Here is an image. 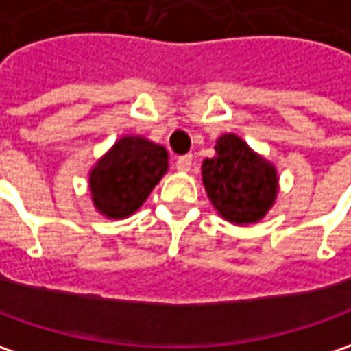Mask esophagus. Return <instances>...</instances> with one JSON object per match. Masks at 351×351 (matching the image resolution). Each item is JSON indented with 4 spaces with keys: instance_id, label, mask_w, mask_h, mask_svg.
I'll use <instances>...</instances> for the list:
<instances>
[{
    "instance_id": "1",
    "label": "esophagus",
    "mask_w": 351,
    "mask_h": 351,
    "mask_svg": "<svg viewBox=\"0 0 351 351\" xmlns=\"http://www.w3.org/2000/svg\"><path fill=\"white\" fill-rule=\"evenodd\" d=\"M190 167H192V155H182V157H178V159H176V171H180V173H188V171H190Z\"/></svg>"
}]
</instances>
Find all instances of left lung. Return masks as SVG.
I'll list each match as a JSON object with an SVG mask.
<instances>
[{
    "label": "left lung",
    "instance_id": "obj_1",
    "mask_svg": "<svg viewBox=\"0 0 351 351\" xmlns=\"http://www.w3.org/2000/svg\"><path fill=\"white\" fill-rule=\"evenodd\" d=\"M202 180L217 213L235 225L258 223L280 190L274 163L235 134L215 141V155L202 163Z\"/></svg>",
    "mask_w": 351,
    "mask_h": 351
}]
</instances>
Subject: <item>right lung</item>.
<instances>
[{"label": "right lung", "instance_id": "add662e5", "mask_svg": "<svg viewBox=\"0 0 351 351\" xmlns=\"http://www.w3.org/2000/svg\"><path fill=\"white\" fill-rule=\"evenodd\" d=\"M169 171L163 145L141 136H122L93 165L89 190L93 206L108 219L136 213Z\"/></svg>", "mask_w": 351, "mask_h": 351}]
</instances>
